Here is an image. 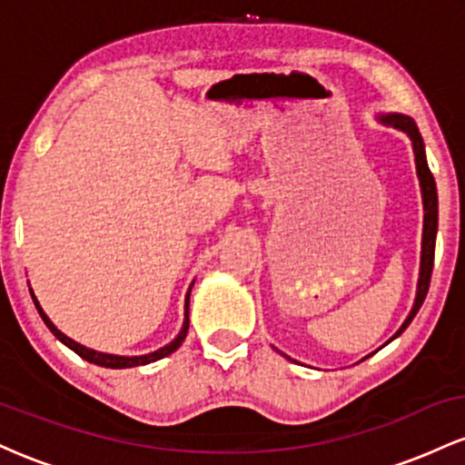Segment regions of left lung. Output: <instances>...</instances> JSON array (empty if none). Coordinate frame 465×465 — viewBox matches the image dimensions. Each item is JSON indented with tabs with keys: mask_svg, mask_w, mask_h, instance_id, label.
I'll list each match as a JSON object with an SVG mask.
<instances>
[{
	"mask_svg": "<svg viewBox=\"0 0 465 465\" xmlns=\"http://www.w3.org/2000/svg\"><path fill=\"white\" fill-rule=\"evenodd\" d=\"M378 120L382 124L393 126V129L404 131L411 137L413 143V154H415V168H418V179L421 188V203H424V232H421V258H420V277H418V292H415L413 308H411L409 317L404 319V323L400 325V330L391 336L389 341H393L407 330V325L413 322V317L418 314L420 306L426 300V292H429L430 284V273H433V260H435V238H437V188L435 179L430 174L429 163H426V153H424V142L418 131V124L413 122V117L402 115V114H387L381 115Z\"/></svg>",
	"mask_w": 465,
	"mask_h": 465,
	"instance_id": "1",
	"label": "left lung"
}]
</instances>
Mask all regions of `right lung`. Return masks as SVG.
<instances>
[{
    "label": "right lung",
    "instance_id": "right-lung-1",
    "mask_svg": "<svg viewBox=\"0 0 465 465\" xmlns=\"http://www.w3.org/2000/svg\"><path fill=\"white\" fill-rule=\"evenodd\" d=\"M190 291H192V286L188 288V295H185V319H183V328H181V332L177 334V339L170 341L168 345H163V348H159L157 351H151V354H143V356H115V354H104V351H95V350L84 348V345H80V343H76V341H72V339H69V336L63 334L61 330H58L56 325L50 322V317H47V314L44 312V308L39 306V302H36L35 292L30 291V295H32V302H35L36 311H39V314H41V319H44L47 328H50V332L54 334L56 339L61 341V343H65L69 350L76 351L80 359L94 362V365H100V367H111V370H126V367L148 365V362H154V361L163 359V356L173 354L174 350L181 348V343H183V341H185V334H188V328H190Z\"/></svg>",
    "mask_w": 465,
    "mask_h": 465
}]
</instances>
